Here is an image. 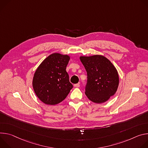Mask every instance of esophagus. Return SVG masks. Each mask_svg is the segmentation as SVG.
<instances>
[{
  "mask_svg": "<svg viewBox=\"0 0 148 148\" xmlns=\"http://www.w3.org/2000/svg\"><path fill=\"white\" fill-rule=\"evenodd\" d=\"M74 86L76 87V88H79L80 86V85H79V84H76L74 85Z\"/></svg>",
  "mask_w": 148,
  "mask_h": 148,
  "instance_id": "esophagus-1",
  "label": "esophagus"
}]
</instances>
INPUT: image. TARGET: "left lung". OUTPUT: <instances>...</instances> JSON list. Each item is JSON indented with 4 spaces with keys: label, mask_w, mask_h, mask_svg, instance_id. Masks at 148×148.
Wrapping results in <instances>:
<instances>
[{
    "label": "left lung",
    "mask_w": 148,
    "mask_h": 148,
    "mask_svg": "<svg viewBox=\"0 0 148 148\" xmlns=\"http://www.w3.org/2000/svg\"><path fill=\"white\" fill-rule=\"evenodd\" d=\"M80 60L88 75L85 95L94 103L106 102L116 93L119 86L116 68L106 57L99 55L80 56Z\"/></svg>",
    "instance_id": "1"
}]
</instances>
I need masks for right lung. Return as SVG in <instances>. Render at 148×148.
Instances as JSON below:
<instances>
[{
  "mask_svg": "<svg viewBox=\"0 0 148 148\" xmlns=\"http://www.w3.org/2000/svg\"><path fill=\"white\" fill-rule=\"evenodd\" d=\"M70 56L54 53L47 57L35 72L32 86L39 99L46 105L63 101L73 88L66 69Z\"/></svg>",
  "mask_w": 148,
  "mask_h": 148,
  "instance_id": "add662e5",
  "label": "right lung"
}]
</instances>
